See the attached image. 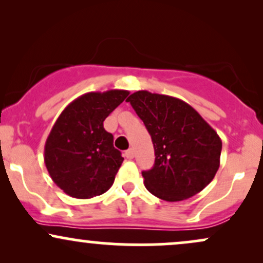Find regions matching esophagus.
I'll list each match as a JSON object with an SVG mask.
<instances>
[{"mask_svg": "<svg viewBox=\"0 0 263 263\" xmlns=\"http://www.w3.org/2000/svg\"><path fill=\"white\" fill-rule=\"evenodd\" d=\"M125 156H126V158L127 159H132L135 157V151L132 149V148H129V149H127L125 152Z\"/></svg>", "mask_w": 263, "mask_h": 263, "instance_id": "esophagus-1", "label": "esophagus"}]
</instances>
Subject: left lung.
Here are the masks:
<instances>
[{
    "label": "left lung",
    "mask_w": 263,
    "mask_h": 263,
    "mask_svg": "<svg viewBox=\"0 0 263 263\" xmlns=\"http://www.w3.org/2000/svg\"><path fill=\"white\" fill-rule=\"evenodd\" d=\"M143 121L155 147V165L142 172L144 186L165 201L185 200L215 177L221 140L189 104L140 90L126 100Z\"/></svg>",
    "instance_id": "8db88e82"
}]
</instances>
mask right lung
I'll return each mask as SVG.
<instances>
[{"mask_svg": "<svg viewBox=\"0 0 263 263\" xmlns=\"http://www.w3.org/2000/svg\"><path fill=\"white\" fill-rule=\"evenodd\" d=\"M128 93L127 90L84 93L59 115L45 141L44 163L65 194L90 199L111 188L123 158L104 121Z\"/></svg>", "mask_w": 263, "mask_h": 263, "instance_id": "1", "label": "right lung"}]
</instances>
